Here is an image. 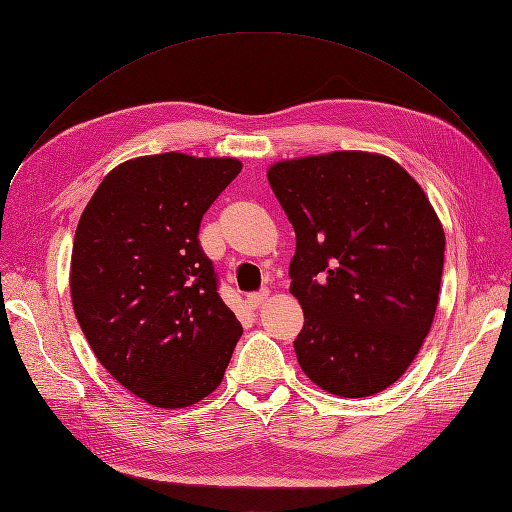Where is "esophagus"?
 Masks as SVG:
<instances>
[{
    "mask_svg": "<svg viewBox=\"0 0 512 512\" xmlns=\"http://www.w3.org/2000/svg\"><path fill=\"white\" fill-rule=\"evenodd\" d=\"M270 299V293L268 291H261V293H251V295H247V303L253 307V309H257L259 305H263L265 301Z\"/></svg>",
    "mask_w": 512,
    "mask_h": 512,
    "instance_id": "34e87169",
    "label": "esophagus"
}]
</instances>
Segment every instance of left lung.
Here are the masks:
<instances>
[{
    "mask_svg": "<svg viewBox=\"0 0 512 512\" xmlns=\"http://www.w3.org/2000/svg\"><path fill=\"white\" fill-rule=\"evenodd\" d=\"M268 182L297 236L295 341L311 383L339 397L385 391L414 362L439 301L446 234L425 190L379 152L278 161Z\"/></svg>",
    "mask_w": 512,
    "mask_h": 512,
    "instance_id": "1",
    "label": "left lung"
}]
</instances>
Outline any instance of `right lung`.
<instances>
[{
    "mask_svg": "<svg viewBox=\"0 0 512 512\" xmlns=\"http://www.w3.org/2000/svg\"><path fill=\"white\" fill-rule=\"evenodd\" d=\"M232 157L163 152L108 171L83 209L71 299L98 362L154 408L211 395L242 335L198 244L205 211L240 173Z\"/></svg>",
    "mask_w": 512,
    "mask_h": 512,
    "instance_id": "add662e5",
    "label": "right lung"
}]
</instances>
